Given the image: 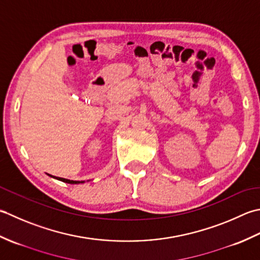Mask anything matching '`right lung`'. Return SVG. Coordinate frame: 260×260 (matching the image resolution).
<instances>
[{"label": "right lung", "instance_id": "right-lung-1", "mask_svg": "<svg viewBox=\"0 0 260 260\" xmlns=\"http://www.w3.org/2000/svg\"><path fill=\"white\" fill-rule=\"evenodd\" d=\"M48 176L50 177H55L58 181H61L63 183H68V184H79V183H84V181H71V179H66V178H61V177H56V176H51V175L48 174Z\"/></svg>", "mask_w": 260, "mask_h": 260}]
</instances>
